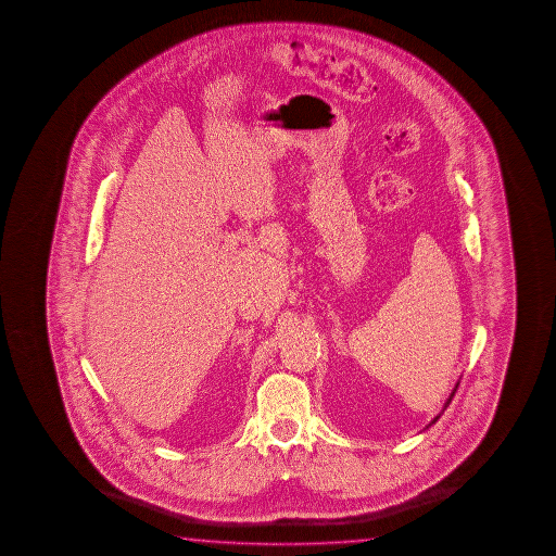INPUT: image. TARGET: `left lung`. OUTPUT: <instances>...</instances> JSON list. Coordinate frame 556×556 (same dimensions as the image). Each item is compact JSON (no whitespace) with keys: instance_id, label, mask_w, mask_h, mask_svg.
I'll list each match as a JSON object with an SVG mask.
<instances>
[{"instance_id":"8db88e82","label":"left lung","mask_w":556,"mask_h":556,"mask_svg":"<svg viewBox=\"0 0 556 556\" xmlns=\"http://www.w3.org/2000/svg\"><path fill=\"white\" fill-rule=\"evenodd\" d=\"M457 387H459V381H457V386H455V389H453L452 395H450V399H447V401H445V405H443V410H445V408H447V406H450V403H452V399H453V395H455V391H457ZM443 410H442V413H440V415L435 416V418H433L432 422L428 424V426H432V424L438 422V418H440V416L443 415ZM428 426H426V428H428Z\"/></svg>"}]
</instances>
